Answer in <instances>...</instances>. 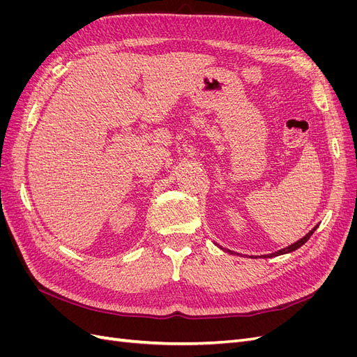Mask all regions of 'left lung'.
Here are the masks:
<instances>
[{
  "instance_id": "obj_1",
  "label": "left lung",
  "mask_w": 357,
  "mask_h": 357,
  "mask_svg": "<svg viewBox=\"0 0 357 357\" xmlns=\"http://www.w3.org/2000/svg\"><path fill=\"white\" fill-rule=\"evenodd\" d=\"M317 229V226H314V228H312L305 236H302L301 240H298L296 243H294V244H290L289 247H286V248H282V250H278V252H275V253H271V255H265V257H274V256H280V255H286V253H290V252H295L296 248H299L301 245H304L308 240H310V236L314 234V231ZM222 248V247H220ZM222 250H225V252H228V253H231V255H235V252H231V250H226V248H222Z\"/></svg>"
}]
</instances>
